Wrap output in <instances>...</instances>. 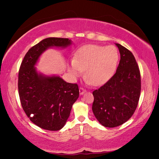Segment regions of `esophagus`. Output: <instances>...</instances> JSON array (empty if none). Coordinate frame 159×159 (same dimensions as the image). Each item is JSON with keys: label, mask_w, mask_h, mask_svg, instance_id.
Instances as JSON below:
<instances>
[{"label": "esophagus", "mask_w": 159, "mask_h": 159, "mask_svg": "<svg viewBox=\"0 0 159 159\" xmlns=\"http://www.w3.org/2000/svg\"><path fill=\"white\" fill-rule=\"evenodd\" d=\"M85 92H86L85 89H84L83 87H80V88H79V92H80V95H83V94L85 93Z\"/></svg>", "instance_id": "1"}]
</instances>
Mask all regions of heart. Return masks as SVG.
Listing matches in <instances>:
<instances>
[{
	"label": "heart",
	"mask_w": 159,
	"mask_h": 159,
	"mask_svg": "<svg viewBox=\"0 0 159 159\" xmlns=\"http://www.w3.org/2000/svg\"><path fill=\"white\" fill-rule=\"evenodd\" d=\"M118 61L119 52L116 46L89 44L78 50L69 70L74 78H79L85 70L86 80L93 85H101L112 77Z\"/></svg>",
	"instance_id": "heart-1"
}]
</instances>
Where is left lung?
I'll list each match as a JSON object with an SVG mask.
<instances>
[{
  "instance_id": "left-lung-1",
  "label": "left lung",
  "mask_w": 159,
  "mask_h": 159,
  "mask_svg": "<svg viewBox=\"0 0 159 159\" xmlns=\"http://www.w3.org/2000/svg\"><path fill=\"white\" fill-rule=\"evenodd\" d=\"M116 45L120 53L116 72L93 92V113L98 121L108 128L120 126L130 119L141 93V74L135 58L129 50L120 43Z\"/></svg>"
}]
</instances>
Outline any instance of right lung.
<instances>
[{"instance_id": "obj_1", "label": "right lung", "mask_w": 159, "mask_h": 159, "mask_svg": "<svg viewBox=\"0 0 159 159\" xmlns=\"http://www.w3.org/2000/svg\"><path fill=\"white\" fill-rule=\"evenodd\" d=\"M71 44L67 38L43 39L29 50L20 67L18 92L22 109L30 120L43 129L59 130L65 126L79 89L77 84L67 83L59 76L38 73L35 66L46 50Z\"/></svg>"}]
</instances>
